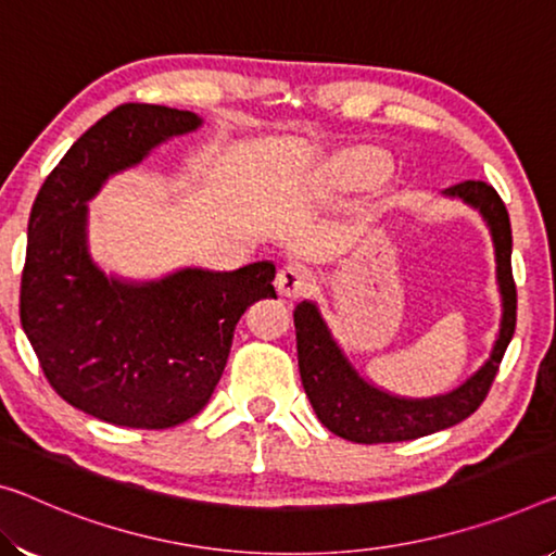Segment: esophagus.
Here are the masks:
<instances>
[{"label": "esophagus", "instance_id": "obj_1", "mask_svg": "<svg viewBox=\"0 0 556 556\" xmlns=\"http://www.w3.org/2000/svg\"><path fill=\"white\" fill-rule=\"evenodd\" d=\"M278 293L286 298H298L305 295L307 290L313 288V273L305 266H298V263H290V266L280 268L278 278H276Z\"/></svg>", "mask_w": 556, "mask_h": 556}]
</instances>
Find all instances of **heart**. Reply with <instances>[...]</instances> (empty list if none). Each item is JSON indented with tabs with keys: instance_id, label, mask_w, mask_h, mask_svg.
Instances as JSON below:
<instances>
[{
	"instance_id": "b5f03b06",
	"label": "heart",
	"mask_w": 556,
	"mask_h": 556,
	"mask_svg": "<svg viewBox=\"0 0 556 556\" xmlns=\"http://www.w3.org/2000/svg\"><path fill=\"white\" fill-rule=\"evenodd\" d=\"M375 170H378V164H375V161H370V164H361V166H357V176L367 178V176H372Z\"/></svg>"
}]
</instances>
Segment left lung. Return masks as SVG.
<instances>
[{
    "instance_id": "obj_1",
    "label": "left lung",
    "mask_w": 556,
    "mask_h": 556,
    "mask_svg": "<svg viewBox=\"0 0 556 556\" xmlns=\"http://www.w3.org/2000/svg\"><path fill=\"white\" fill-rule=\"evenodd\" d=\"M442 193L480 211L486 228H490L502 295L500 336L494 340L486 363L463 386L447 392V395L409 400L390 395V392L361 378V372L355 370L336 343V338L330 336V328L323 320L318 305L311 301L298 303L293 320L298 367H301L305 395L311 400L318 420L338 438L361 442V445L405 442L467 420L484 403L494 375L500 370L502 355L515 336L517 288L515 278H511V228L505 203H502L500 193L484 181H463L450 186Z\"/></svg>"
}]
</instances>
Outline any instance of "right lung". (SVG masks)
Returning <instances> with one entry per match:
<instances>
[{"label":"right lung","instance_id":"add662e5","mask_svg":"<svg viewBox=\"0 0 556 556\" xmlns=\"http://www.w3.org/2000/svg\"><path fill=\"white\" fill-rule=\"evenodd\" d=\"M193 111L122 104L74 141L31 206L20 318L49 386L99 420L166 430L216 390L245 307L276 295L270 261L181 268L159 280L106 276L89 255L87 203L109 176L199 129Z\"/></svg>","mask_w":556,"mask_h":556}]
</instances>
